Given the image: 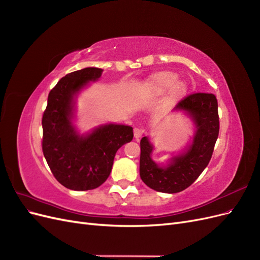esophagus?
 Instances as JSON below:
<instances>
[{
	"label": "esophagus",
	"mask_w": 260,
	"mask_h": 260,
	"mask_svg": "<svg viewBox=\"0 0 260 260\" xmlns=\"http://www.w3.org/2000/svg\"><path fill=\"white\" fill-rule=\"evenodd\" d=\"M144 133V129L142 128H135V138L138 140L139 138H141L143 136Z\"/></svg>",
	"instance_id": "34e87169"
}]
</instances>
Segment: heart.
Returning a JSON list of instances; mask_svg holds the SVG:
<instances>
[{"mask_svg":"<svg viewBox=\"0 0 260 260\" xmlns=\"http://www.w3.org/2000/svg\"><path fill=\"white\" fill-rule=\"evenodd\" d=\"M177 78L172 74H161L155 77L151 82V90L156 93H160L169 90L172 85L176 83ZM175 94H182L185 91V85L182 83H176L174 86Z\"/></svg>","mask_w":260,"mask_h":260,"instance_id":"obj_1","label":"heart"}]
</instances>
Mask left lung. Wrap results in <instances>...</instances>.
I'll return each instance as SVG.
<instances>
[{
	"instance_id": "8db88e82",
	"label": "left lung",
	"mask_w": 260,
	"mask_h": 260,
	"mask_svg": "<svg viewBox=\"0 0 260 260\" xmlns=\"http://www.w3.org/2000/svg\"><path fill=\"white\" fill-rule=\"evenodd\" d=\"M175 109L184 111L196 125L192 145L185 153L172 157L168 166L160 167L152 159L153 145L147 137L140 142V177L147 186L162 193L183 191L200 177L211 158L219 135L218 102L214 94H190Z\"/></svg>"
}]
</instances>
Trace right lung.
I'll use <instances>...</instances> for the list:
<instances>
[{"label":"right lung","mask_w":260,"mask_h":260,"mask_svg":"<svg viewBox=\"0 0 260 260\" xmlns=\"http://www.w3.org/2000/svg\"><path fill=\"white\" fill-rule=\"evenodd\" d=\"M101 68L73 72L50 91L42 117V151L58 182L69 190L88 191L103 184L112 171L115 155L133 139L124 124H105L80 136L73 124L74 98L84 85L95 81Z\"/></svg>","instance_id":"obj_1"}]
</instances>
